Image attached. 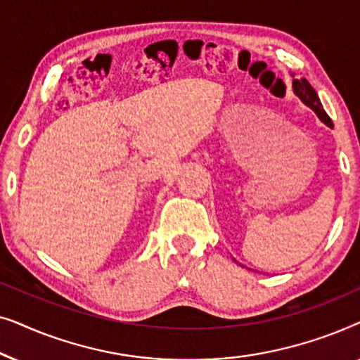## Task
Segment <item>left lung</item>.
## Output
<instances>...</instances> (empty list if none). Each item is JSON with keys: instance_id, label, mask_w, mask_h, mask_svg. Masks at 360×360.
<instances>
[{"instance_id": "left-lung-1", "label": "left lung", "mask_w": 360, "mask_h": 360, "mask_svg": "<svg viewBox=\"0 0 360 360\" xmlns=\"http://www.w3.org/2000/svg\"><path fill=\"white\" fill-rule=\"evenodd\" d=\"M292 77H295V75H292ZM293 93L304 103V105H307L308 108H311V110L316 112V116L324 122V124H326L328 127H333L331 117H329L326 115V111L323 110V105H321V101H319L318 93L314 91V88L311 85H309V82L307 80V78H293Z\"/></svg>"}]
</instances>
